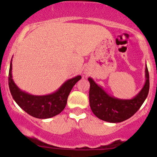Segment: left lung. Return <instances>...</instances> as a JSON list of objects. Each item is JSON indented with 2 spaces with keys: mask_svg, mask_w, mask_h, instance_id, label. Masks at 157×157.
<instances>
[{
  "mask_svg": "<svg viewBox=\"0 0 157 157\" xmlns=\"http://www.w3.org/2000/svg\"><path fill=\"white\" fill-rule=\"evenodd\" d=\"M89 102L94 114L100 120L109 122H121L128 120L140 109L149 91V74L145 65V82L141 91L134 98L129 100L119 99L111 96L98 86L91 77Z\"/></svg>",
  "mask_w": 157,
  "mask_h": 157,
  "instance_id": "8db88e82",
  "label": "left lung"
}]
</instances>
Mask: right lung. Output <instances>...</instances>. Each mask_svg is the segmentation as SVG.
Returning a JSON list of instances; mask_svg holds the SVG:
<instances>
[{"instance_id":"right-lung-1","label":"right lung","mask_w":157,"mask_h":157,"mask_svg":"<svg viewBox=\"0 0 157 157\" xmlns=\"http://www.w3.org/2000/svg\"><path fill=\"white\" fill-rule=\"evenodd\" d=\"M12 60L9 71V86L16 103L27 113L36 118L48 119L59 114L66 107L68 94L73 86L81 79L80 75L66 80L57 91L50 94L32 95L20 89L14 82Z\"/></svg>"}]
</instances>
